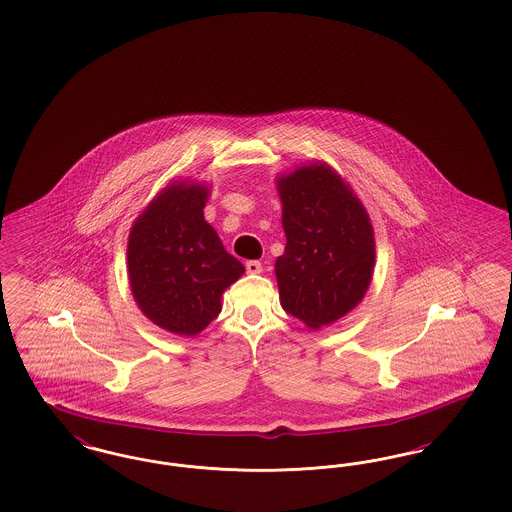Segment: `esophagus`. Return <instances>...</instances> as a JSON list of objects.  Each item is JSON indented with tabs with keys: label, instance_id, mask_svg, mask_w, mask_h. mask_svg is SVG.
I'll return each instance as SVG.
<instances>
[{
	"label": "esophagus",
	"instance_id": "34e87169",
	"mask_svg": "<svg viewBox=\"0 0 512 512\" xmlns=\"http://www.w3.org/2000/svg\"><path fill=\"white\" fill-rule=\"evenodd\" d=\"M246 270L249 274H261L263 272V265L259 261H247Z\"/></svg>",
	"mask_w": 512,
	"mask_h": 512
}]
</instances>
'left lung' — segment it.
I'll return each instance as SVG.
<instances>
[{
	"label": "left lung",
	"instance_id": "left-lung-1",
	"mask_svg": "<svg viewBox=\"0 0 512 512\" xmlns=\"http://www.w3.org/2000/svg\"><path fill=\"white\" fill-rule=\"evenodd\" d=\"M286 232L274 272L280 303L307 328L337 322L368 291L375 238L368 211L326 162L299 165L276 177Z\"/></svg>",
	"mask_w": 512,
	"mask_h": 512
}]
</instances>
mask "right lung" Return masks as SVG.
Masks as SVG:
<instances>
[{
	"label": "right lung",
	"instance_id": "right-lung-1",
	"mask_svg": "<svg viewBox=\"0 0 512 512\" xmlns=\"http://www.w3.org/2000/svg\"><path fill=\"white\" fill-rule=\"evenodd\" d=\"M209 184L171 181L133 221L127 276L133 299L158 328L194 337L221 312V297L246 272L204 219Z\"/></svg>",
	"mask_w": 512,
	"mask_h": 512
}]
</instances>
